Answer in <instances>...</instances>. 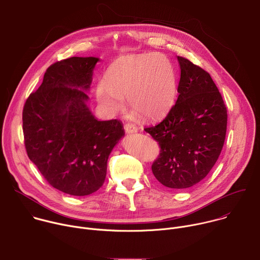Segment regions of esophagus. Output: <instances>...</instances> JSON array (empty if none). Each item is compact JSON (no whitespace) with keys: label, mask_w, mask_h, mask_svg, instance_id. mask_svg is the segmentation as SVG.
<instances>
[{"label":"esophagus","mask_w":260,"mask_h":260,"mask_svg":"<svg viewBox=\"0 0 260 260\" xmlns=\"http://www.w3.org/2000/svg\"><path fill=\"white\" fill-rule=\"evenodd\" d=\"M124 131L127 133V134H134V133H137L138 132V128L135 124L133 123H126L124 124Z\"/></svg>","instance_id":"1"}]
</instances>
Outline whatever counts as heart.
<instances>
[{
  "label": "heart",
  "instance_id": "b5f03b06",
  "mask_svg": "<svg viewBox=\"0 0 260 260\" xmlns=\"http://www.w3.org/2000/svg\"><path fill=\"white\" fill-rule=\"evenodd\" d=\"M105 82L95 89L101 104L117 112L123 110L127 99L133 112L146 120L162 117L177 93L174 67L157 53L117 60L108 69Z\"/></svg>",
  "mask_w": 260,
  "mask_h": 260
}]
</instances>
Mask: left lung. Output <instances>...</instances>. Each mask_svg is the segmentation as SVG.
I'll use <instances>...</instances> for the list:
<instances>
[{"mask_svg": "<svg viewBox=\"0 0 260 260\" xmlns=\"http://www.w3.org/2000/svg\"><path fill=\"white\" fill-rule=\"evenodd\" d=\"M177 58V102L161 122L144 131L160 147L151 167L155 178L166 187L185 189L206 178L216 164L225 140L228 111L210 74L187 58Z\"/></svg>", "mask_w": 260, "mask_h": 260, "instance_id": "8db88e82", "label": "left lung"}]
</instances>
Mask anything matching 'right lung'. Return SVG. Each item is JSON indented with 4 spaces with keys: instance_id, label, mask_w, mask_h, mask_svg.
I'll list each match as a JSON object with an SVG mask.
<instances>
[{
    "instance_id": "right-lung-1",
    "label": "right lung",
    "mask_w": 260,
    "mask_h": 260,
    "mask_svg": "<svg viewBox=\"0 0 260 260\" xmlns=\"http://www.w3.org/2000/svg\"><path fill=\"white\" fill-rule=\"evenodd\" d=\"M98 61L74 56L54 62L22 111L28 158L52 187L75 197L102 187L108 157L124 136L119 120L100 121L86 105Z\"/></svg>"
}]
</instances>
